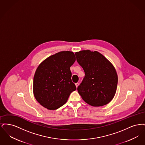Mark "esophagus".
Returning a JSON list of instances; mask_svg holds the SVG:
<instances>
[{"mask_svg":"<svg viewBox=\"0 0 145 145\" xmlns=\"http://www.w3.org/2000/svg\"><path fill=\"white\" fill-rule=\"evenodd\" d=\"M75 85H76V87L77 88L78 86H79V83H76L75 84Z\"/></svg>","mask_w":145,"mask_h":145,"instance_id":"obj_1","label":"esophagus"}]
</instances>
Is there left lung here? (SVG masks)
I'll return each mask as SVG.
<instances>
[{
    "mask_svg": "<svg viewBox=\"0 0 145 145\" xmlns=\"http://www.w3.org/2000/svg\"><path fill=\"white\" fill-rule=\"evenodd\" d=\"M75 55L85 74L77 88L83 100L93 106L109 103L115 95L118 82L113 65L96 51L82 50Z\"/></svg>",
    "mask_w": 145,
    "mask_h": 145,
    "instance_id": "obj_1",
    "label": "left lung"
}]
</instances>
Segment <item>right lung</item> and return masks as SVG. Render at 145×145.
Instances as JSON below:
<instances>
[{
  "label": "right lung",
  "mask_w": 145,
  "mask_h": 145,
  "mask_svg": "<svg viewBox=\"0 0 145 145\" xmlns=\"http://www.w3.org/2000/svg\"><path fill=\"white\" fill-rule=\"evenodd\" d=\"M75 61L72 52L64 51L49 56L39 66L34 77L33 91L36 99L43 106L57 109L76 90L70 70Z\"/></svg>",
  "instance_id": "1"
}]
</instances>
